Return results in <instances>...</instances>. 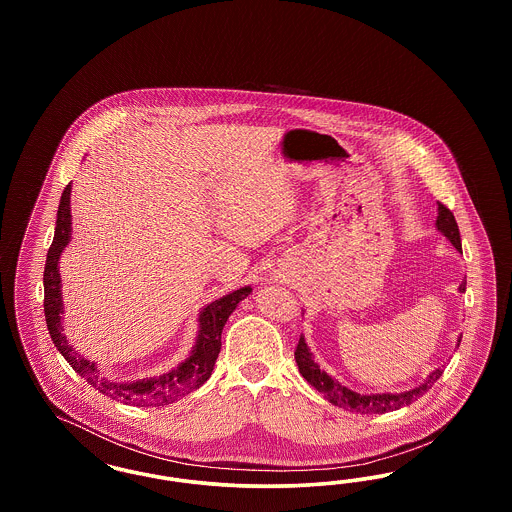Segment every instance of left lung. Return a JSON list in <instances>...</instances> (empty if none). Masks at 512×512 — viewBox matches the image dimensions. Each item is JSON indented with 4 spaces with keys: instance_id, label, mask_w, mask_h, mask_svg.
Wrapping results in <instances>:
<instances>
[{
    "instance_id": "obj_1",
    "label": "left lung",
    "mask_w": 512,
    "mask_h": 512,
    "mask_svg": "<svg viewBox=\"0 0 512 512\" xmlns=\"http://www.w3.org/2000/svg\"><path fill=\"white\" fill-rule=\"evenodd\" d=\"M439 232L457 247V251H461V234H459V226L457 220L453 217V213L443 205L438 203V220H436ZM459 292H466V282L459 286ZM461 343V340H459ZM295 363L299 366L301 376L315 388V390L324 393V397L332 403L343 407L347 411L361 414H382L390 413L395 409H401L405 405H411L416 397H420L422 393L430 390L439 380V376L443 374V370L438 368L430 374V378L411 391L405 393H370V395H363L357 391L349 390L345 386H341L338 380H334L332 376H328L324 370H320V366L315 363L313 353L309 351L305 338L301 336L297 341L295 347Z\"/></svg>"
}]
</instances>
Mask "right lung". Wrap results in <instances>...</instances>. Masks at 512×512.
<instances>
[{"instance_id": "right-lung-1", "label": "right lung", "mask_w": 512, "mask_h": 512, "mask_svg": "<svg viewBox=\"0 0 512 512\" xmlns=\"http://www.w3.org/2000/svg\"><path fill=\"white\" fill-rule=\"evenodd\" d=\"M69 242H71V184L63 190L61 201H59L55 236L49 247L46 268H44V313H46V324H48L51 340L55 343L57 351L67 359V363L73 366L74 372L80 374L99 393L136 407L169 405L178 397L203 386L209 380L215 361L219 357L222 328L228 317L232 315V311L238 307V303L251 293V288L245 286L236 292L228 293L201 311L199 336L195 341L194 351L182 365L176 366L169 374H163L159 378H149V380H140L132 384L128 382L117 384L101 378L96 363H90L80 355H76L73 347L67 343V338L61 334L63 303H61V278H59L57 263Z\"/></svg>"}]
</instances>
